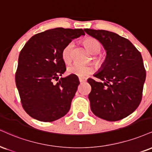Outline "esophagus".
Returning <instances> with one entry per match:
<instances>
[{
  "label": "esophagus",
  "mask_w": 152,
  "mask_h": 152,
  "mask_svg": "<svg viewBox=\"0 0 152 152\" xmlns=\"http://www.w3.org/2000/svg\"><path fill=\"white\" fill-rule=\"evenodd\" d=\"M78 79H79V81L81 82V83H83V82L86 81V78H81V77H79V78H78Z\"/></svg>",
  "instance_id": "34e87169"
}]
</instances>
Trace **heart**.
Segmentation results:
<instances>
[{"mask_svg": "<svg viewBox=\"0 0 152 152\" xmlns=\"http://www.w3.org/2000/svg\"><path fill=\"white\" fill-rule=\"evenodd\" d=\"M83 44L88 52L91 54H97L101 51V44L98 39L94 37H87L83 40ZM74 47V43L72 42L66 45L61 53L62 58L65 63H69L72 58V50ZM96 61L98 64H100L103 61V58L101 56L96 57ZM67 72L69 74L75 75L79 77H84L92 74L94 72V67L91 65H81L78 64H73L67 68Z\"/></svg>", "mask_w": 152, "mask_h": 152, "instance_id": "b5f03b06", "label": "heart"}]
</instances>
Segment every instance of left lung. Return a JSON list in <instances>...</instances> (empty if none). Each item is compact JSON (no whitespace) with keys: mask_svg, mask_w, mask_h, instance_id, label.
Here are the masks:
<instances>
[{"mask_svg":"<svg viewBox=\"0 0 152 152\" xmlns=\"http://www.w3.org/2000/svg\"><path fill=\"white\" fill-rule=\"evenodd\" d=\"M98 39L106 51V57L95 77L88 78L91 109L98 118L118 121L132 114L142 100L146 71L140 52L130 41L115 32L84 29Z\"/></svg>","mask_w":152,"mask_h":152,"instance_id":"1","label":"left lung"}]
</instances>
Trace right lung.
<instances>
[{
  "label": "right lung",
  "instance_id": "obj_1",
  "mask_svg": "<svg viewBox=\"0 0 152 152\" xmlns=\"http://www.w3.org/2000/svg\"><path fill=\"white\" fill-rule=\"evenodd\" d=\"M81 35H85L82 29H50L32 36L21 50L15 83L23 108L32 118L52 122L69 111L78 78L71 74L56 84L53 81L66 70L63 49Z\"/></svg>",
  "mask_w": 152,
  "mask_h": 152
}]
</instances>
